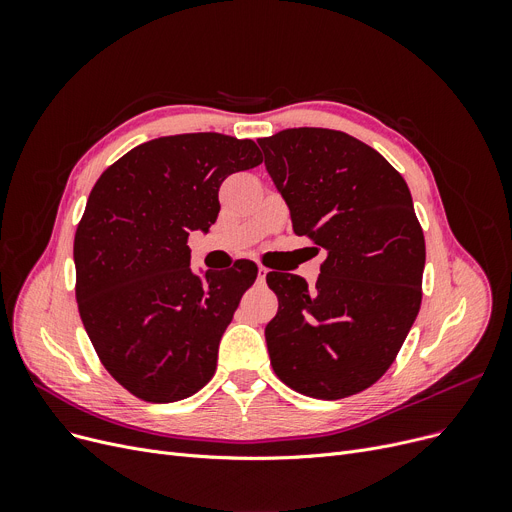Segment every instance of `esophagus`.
Here are the masks:
<instances>
[{
  "label": "esophagus",
  "instance_id": "1",
  "mask_svg": "<svg viewBox=\"0 0 512 512\" xmlns=\"http://www.w3.org/2000/svg\"><path fill=\"white\" fill-rule=\"evenodd\" d=\"M265 276H267V270H265L263 265H259V267H257V280H259V282H263V280H265Z\"/></svg>",
  "mask_w": 512,
  "mask_h": 512
}]
</instances>
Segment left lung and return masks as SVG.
I'll return each instance as SVG.
<instances>
[{"label": "left lung", "instance_id": "8db88e82", "mask_svg": "<svg viewBox=\"0 0 512 512\" xmlns=\"http://www.w3.org/2000/svg\"><path fill=\"white\" fill-rule=\"evenodd\" d=\"M292 230L328 257L315 288L270 272L278 313L265 326L278 378L338 400L378 382L421 307L425 238L411 191L388 161L351 134L288 128L257 141Z\"/></svg>", "mask_w": 512, "mask_h": 512}]
</instances>
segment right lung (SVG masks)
I'll use <instances>...</instances> for the list:
<instances>
[{
  "label": "right lung",
  "instance_id": "obj_1",
  "mask_svg": "<svg viewBox=\"0 0 512 512\" xmlns=\"http://www.w3.org/2000/svg\"><path fill=\"white\" fill-rule=\"evenodd\" d=\"M263 161L251 139L220 132L159 137L107 168L74 236L76 303L112 378L147 402L199 392L257 265L191 270L186 240L218 220L220 184Z\"/></svg>",
  "mask_w": 512,
  "mask_h": 512
}]
</instances>
